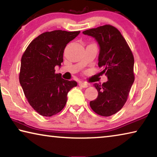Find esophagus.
Segmentation results:
<instances>
[{
  "instance_id": "1",
  "label": "esophagus",
  "mask_w": 157,
  "mask_h": 157,
  "mask_svg": "<svg viewBox=\"0 0 157 157\" xmlns=\"http://www.w3.org/2000/svg\"><path fill=\"white\" fill-rule=\"evenodd\" d=\"M79 86L82 87V88H87L89 86V84L86 83H84V82H79Z\"/></svg>"
}]
</instances>
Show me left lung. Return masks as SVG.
<instances>
[{
    "instance_id": "obj_1",
    "label": "left lung",
    "mask_w": 157,
    "mask_h": 157,
    "mask_svg": "<svg viewBox=\"0 0 157 157\" xmlns=\"http://www.w3.org/2000/svg\"><path fill=\"white\" fill-rule=\"evenodd\" d=\"M85 35L95 39L100 48L98 66L108 80L94 86L98 92L90 107L98 115L110 116L120 111L126 102L134 81V59L125 39L118 29L110 25L85 30Z\"/></svg>"
}]
</instances>
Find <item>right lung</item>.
Instances as JSON below:
<instances>
[{"instance_id":"add662e5","label":"right lung","mask_w":157,"mask_h":157,"mask_svg":"<svg viewBox=\"0 0 157 157\" xmlns=\"http://www.w3.org/2000/svg\"><path fill=\"white\" fill-rule=\"evenodd\" d=\"M79 33L80 31L46 32L34 39L23 53L20 84L31 107L41 116L50 117L62 111L68 93L78 84L55 73V67H61L65 47Z\"/></svg>"}]
</instances>
